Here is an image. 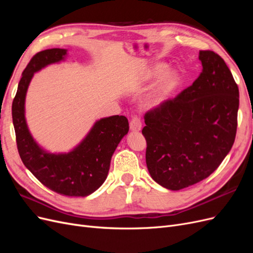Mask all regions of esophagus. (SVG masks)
I'll return each instance as SVG.
<instances>
[{
	"label": "esophagus",
	"mask_w": 253,
	"mask_h": 253,
	"mask_svg": "<svg viewBox=\"0 0 253 253\" xmlns=\"http://www.w3.org/2000/svg\"><path fill=\"white\" fill-rule=\"evenodd\" d=\"M141 126H142V124H141V120L139 117H133L131 122H129V128H131V131L133 132H138L141 129Z\"/></svg>",
	"instance_id": "obj_1"
}]
</instances>
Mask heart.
Instances as JSON below:
<instances>
[{"label":"heart","mask_w":253,"mask_h":253,"mask_svg":"<svg viewBox=\"0 0 253 253\" xmlns=\"http://www.w3.org/2000/svg\"><path fill=\"white\" fill-rule=\"evenodd\" d=\"M167 64L158 62L151 65L145 73L142 76V82H149L160 77V78L157 86L152 93L143 100V106L144 108L152 109L155 106L163 103L168 96L172 94V91L176 89L179 85L180 82V75L176 70H169L167 71Z\"/></svg>","instance_id":"heart-1"}]
</instances>
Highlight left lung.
I'll return each instance as SVG.
<instances>
[{"label":"left lung","instance_id":"1","mask_svg":"<svg viewBox=\"0 0 253 253\" xmlns=\"http://www.w3.org/2000/svg\"><path fill=\"white\" fill-rule=\"evenodd\" d=\"M203 71L191 86L145 114L142 134L151 177L177 191L208 177L230 152L239 87L225 61L201 50Z\"/></svg>","mask_w":253,"mask_h":253}]
</instances>
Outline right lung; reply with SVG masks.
Wrapping results in <instances>:
<instances>
[{
    "label": "right lung",
    "mask_w": 253,
    "mask_h": 253,
    "mask_svg": "<svg viewBox=\"0 0 253 253\" xmlns=\"http://www.w3.org/2000/svg\"><path fill=\"white\" fill-rule=\"evenodd\" d=\"M66 57L67 49L51 48L30 60L13 99L12 122L20 157L36 178L61 195L84 197L94 193L108 177L114 152L128 132V121L119 115L97 120L81 142L67 153H51L34 139L25 118L29 83L37 72Z\"/></svg>",
    "instance_id": "1"
}]
</instances>
